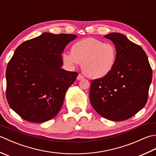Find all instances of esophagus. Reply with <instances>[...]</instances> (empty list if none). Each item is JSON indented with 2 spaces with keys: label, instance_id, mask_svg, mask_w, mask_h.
I'll return each mask as SVG.
<instances>
[{
  "label": "esophagus",
  "instance_id": "esophagus-1",
  "mask_svg": "<svg viewBox=\"0 0 156 156\" xmlns=\"http://www.w3.org/2000/svg\"><path fill=\"white\" fill-rule=\"evenodd\" d=\"M83 78H84V76L80 74H79L77 76V80H82V79H83Z\"/></svg>",
  "mask_w": 156,
  "mask_h": 156
}]
</instances>
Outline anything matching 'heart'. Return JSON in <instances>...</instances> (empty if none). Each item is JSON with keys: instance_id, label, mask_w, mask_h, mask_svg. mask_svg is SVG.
Instances as JSON below:
<instances>
[{"instance_id": "obj_1", "label": "heart", "mask_w": 156, "mask_h": 156, "mask_svg": "<svg viewBox=\"0 0 156 156\" xmlns=\"http://www.w3.org/2000/svg\"><path fill=\"white\" fill-rule=\"evenodd\" d=\"M117 59V48L111 43L88 37L76 41L72 52L63 54V60L68 66H75L82 62V69L88 77L102 78L114 68Z\"/></svg>"}]
</instances>
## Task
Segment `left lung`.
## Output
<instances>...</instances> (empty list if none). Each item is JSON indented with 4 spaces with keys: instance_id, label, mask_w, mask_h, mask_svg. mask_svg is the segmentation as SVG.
Wrapping results in <instances>:
<instances>
[{
    "instance_id": "1",
    "label": "left lung",
    "mask_w": 156,
    "mask_h": 156,
    "mask_svg": "<svg viewBox=\"0 0 156 156\" xmlns=\"http://www.w3.org/2000/svg\"><path fill=\"white\" fill-rule=\"evenodd\" d=\"M117 48L114 68L105 77L91 81L90 101L98 113L121 121L144 107L152 80V69L141 46L119 33L105 36Z\"/></svg>"
}]
</instances>
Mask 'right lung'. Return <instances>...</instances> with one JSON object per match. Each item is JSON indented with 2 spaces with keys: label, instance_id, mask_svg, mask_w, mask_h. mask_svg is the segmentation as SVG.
Returning a JSON list of instances; mask_svg holds the SVG:
<instances>
[{
  "label": "right lung",
  "instance_id": "right-lung-1",
  "mask_svg": "<svg viewBox=\"0 0 156 156\" xmlns=\"http://www.w3.org/2000/svg\"><path fill=\"white\" fill-rule=\"evenodd\" d=\"M76 35L44 33L22 43L6 69V97L25 120L43 122L55 117L78 76L61 68L62 54Z\"/></svg>",
  "mask_w": 156,
  "mask_h": 156
}]
</instances>
